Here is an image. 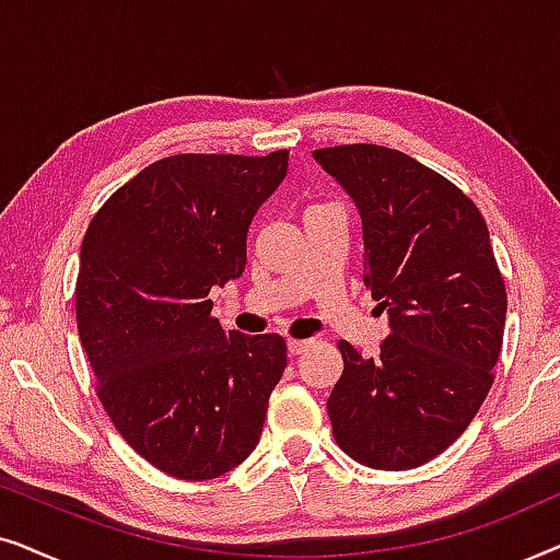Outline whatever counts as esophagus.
<instances>
[{"label":"esophagus","instance_id":"34e87169","mask_svg":"<svg viewBox=\"0 0 560 560\" xmlns=\"http://www.w3.org/2000/svg\"><path fill=\"white\" fill-rule=\"evenodd\" d=\"M313 339H288V351H290V357H301V354H305V351H308L311 347H313Z\"/></svg>","mask_w":560,"mask_h":560}]
</instances>
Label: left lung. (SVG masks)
<instances>
[{"mask_svg":"<svg viewBox=\"0 0 560 560\" xmlns=\"http://www.w3.org/2000/svg\"><path fill=\"white\" fill-rule=\"evenodd\" d=\"M313 158L354 198L364 282L389 313L380 357L339 341L343 372L326 402L334 439L372 469H416L469 428L492 389L508 290L487 221L400 150L336 144Z\"/></svg>","mask_w":560,"mask_h":560,"instance_id":"obj_1","label":"left lung"}]
</instances>
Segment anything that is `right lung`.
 I'll list each match as a JSON object with an SVG mask.
<instances>
[{"label": "right lung", "instance_id": "add662e5", "mask_svg": "<svg viewBox=\"0 0 560 560\" xmlns=\"http://www.w3.org/2000/svg\"><path fill=\"white\" fill-rule=\"evenodd\" d=\"M285 173L288 150L163 158L83 236L75 324L96 395L121 439L175 479L240 466L285 372L280 334H226L209 298L244 272L252 217Z\"/></svg>", "mask_w": 560, "mask_h": 560}]
</instances>
